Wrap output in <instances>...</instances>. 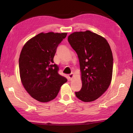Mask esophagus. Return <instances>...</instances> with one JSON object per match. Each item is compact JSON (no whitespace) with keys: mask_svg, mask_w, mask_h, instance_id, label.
Instances as JSON below:
<instances>
[{"mask_svg":"<svg viewBox=\"0 0 133 133\" xmlns=\"http://www.w3.org/2000/svg\"><path fill=\"white\" fill-rule=\"evenodd\" d=\"M68 77H69V79L70 80H72L73 78H74V74H73V73H71V74H70V75H69Z\"/></svg>","mask_w":133,"mask_h":133,"instance_id":"obj_1","label":"esophagus"}]
</instances>
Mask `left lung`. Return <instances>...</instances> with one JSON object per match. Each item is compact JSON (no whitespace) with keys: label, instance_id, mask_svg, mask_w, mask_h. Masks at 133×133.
<instances>
[{"label":"left lung","instance_id":"8db88e82","mask_svg":"<svg viewBox=\"0 0 133 133\" xmlns=\"http://www.w3.org/2000/svg\"><path fill=\"white\" fill-rule=\"evenodd\" d=\"M68 41L80 64L82 87L75 95L84 102L97 99L112 79L113 57L110 45L103 36L89 30L71 34Z\"/></svg>","mask_w":133,"mask_h":133}]
</instances>
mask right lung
Listing matches in <instances>:
<instances>
[{"label": "right lung", "mask_w": 133, "mask_h": 133, "mask_svg": "<svg viewBox=\"0 0 133 133\" xmlns=\"http://www.w3.org/2000/svg\"><path fill=\"white\" fill-rule=\"evenodd\" d=\"M67 32H41L24 44L20 54V77L25 90L41 102L56 98L61 86L67 81L58 73L54 63L56 47Z\"/></svg>", "instance_id": "right-lung-1"}]
</instances>
